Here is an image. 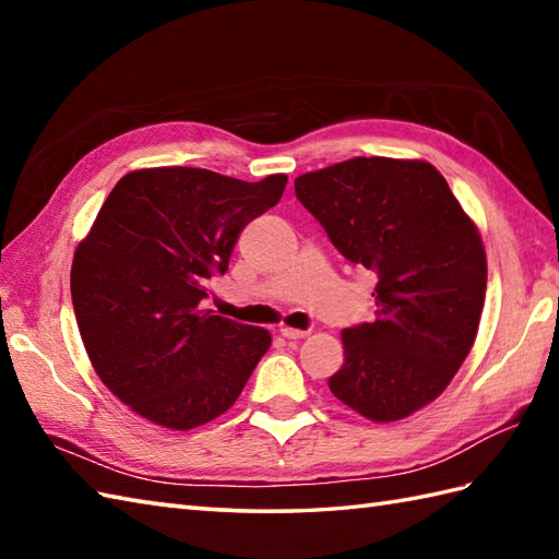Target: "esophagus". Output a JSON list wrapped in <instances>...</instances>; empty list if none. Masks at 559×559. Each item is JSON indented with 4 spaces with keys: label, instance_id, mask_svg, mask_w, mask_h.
Listing matches in <instances>:
<instances>
[{
    "label": "esophagus",
    "instance_id": "esophagus-1",
    "mask_svg": "<svg viewBox=\"0 0 559 559\" xmlns=\"http://www.w3.org/2000/svg\"><path fill=\"white\" fill-rule=\"evenodd\" d=\"M281 336L283 338H290V341H298V338L310 336V331H307V329H293V326H281Z\"/></svg>",
    "mask_w": 559,
    "mask_h": 559
}]
</instances>
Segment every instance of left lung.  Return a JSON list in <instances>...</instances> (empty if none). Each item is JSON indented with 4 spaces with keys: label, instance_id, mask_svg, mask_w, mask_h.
I'll use <instances>...</instances> for the list:
<instances>
[{
    "label": "left lung",
    "instance_id": "8db88e82",
    "mask_svg": "<svg viewBox=\"0 0 559 559\" xmlns=\"http://www.w3.org/2000/svg\"><path fill=\"white\" fill-rule=\"evenodd\" d=\"M295 197L353 264L377 273V319L343 329L329 389L374 423L408 418L459 372L478 334L488 261L435 165L350 158L295 180Z\"/></svg>",
    "mask_w": 559,
    "mask_h": 559
}]
</instances>
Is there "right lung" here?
<instances>
[{
	"label": "right lung",
	"instance_id": "add662e5",
	"mask_svg": "<svg viewBox=\"0 0 559 559\" xmlns=\"http://www.w3.org/2000/svg\"><path fill=\"white\" fill-rule=\"evenodd\" d=\"M286 175L242 182L204 168L124 175L71 264L81 341L103 384L168 430L228 411L271 346L266 329L206 310L245 225L278 204Z\"/></svg>",
	"mask_w": 559,
	"mask_h": 559
}]
</instances>
